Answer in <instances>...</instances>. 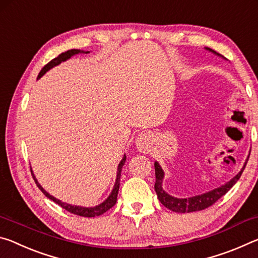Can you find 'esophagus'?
I'll use <instances>...</instances> for the list:
<instances>
[{"instance_id": "esophagus-1", "label": "esophagus", "mask_w": 258, "mask_h": 258, "mask_svg": "<svg viewBox=\"0 0 258 258\" xmlns=\"http://www.w3.org/2000/svg\"><path fill=\"white\" fill-rule=\"evenodd\" d=\"M135 143H137V147L140 151L148 152L151 147V135L147 132L140 133L137 140H135Z\"/></svg>"}]
</instances>
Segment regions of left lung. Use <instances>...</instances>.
Listing matches in <instances>:
<instances>
[{"instance_id":"obj_1","label":"left lung","mask_w":258,"mask_h":258,"mask_svg":"<svg viewBox=\"0 0 258 258\" xmlns=\"http://www.w3.org/2000/svg\"><path fill=\"white\" fill-rule=\"evenodd\" d=\"M209 51L216 53L215 51H213L212 49H207ZM218 54V53H216ZM244 167H246V164H244L243 168L241 169V172L237 174L232 180L230 182L226 183V184L222 185L221 187H217V189L206 192V194L200 195V196H196V197H191L187 199H178V198H174L172 196H169L166 194V192L163 190L161 187V183H163V177H164V172L159 164L155 163V172H156V182H155V190L156 194L158 196L159 202L164 205L166 208L171 209L173 212H177V213H191V212H198V211H203V209H206L208 207H211L213 204H215L218 199L223 197V196L228 192L231 187H232L237 181L241 176V174L243 172Z\"/></svg>"}]
</instances>
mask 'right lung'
<instances>
[{
    "label": "right lung",
    "instance_id": "right-lung-1",
    "mask_svg": "<svg viewBox=\"0 0 258 258\" xmlns=\"http://www.w3.org/2000/svg\"><path fill=\"white\" fill-rule=\"evenodd\" d=\"M80 50L77 49H72V50H68L66 52H62V53L59 54L56 58L52 59L50 62H47L44 67L42 68V71L40 72V74H38V78H40L41 76L44 75V74L49 71V69H51L52 67L56 66V64H59L60 62H62V61L67 60L71 58L72 55L74 54H77L80 53ZM83 52V51H82ZM87 53V52H86ZM125 160H126V156H124V158L121 159V161L119 163V166H118V171H117V178H116V183H115V186H113V190L110 194V196L107 198L106 202H103L102 204H100L99 206H95V207H90V208H86V207H80V206H73V205H69V204H64L62 202H60L59 199H55L54 197H52V196H50L47 192L43 189V187L40 185V183L37 182L36 178H35L34 174L32 172V175H33V178L35 183H36V185L38 186V189H40L43 194H44L47 198L53 200V202L55 204H58L59 206L62 207L63 209H66L67 212L72 213V214H75V215H78V216H84V217H94V216H100L101 214L106 213L108 209H110L113 205L116 204L117 202V195H118V190H119V181H120V172H121V168H123V166L125 164Z\"/></svg>",
    "mask_w": 258,
    "mask_h": 258
}]
</instances>
